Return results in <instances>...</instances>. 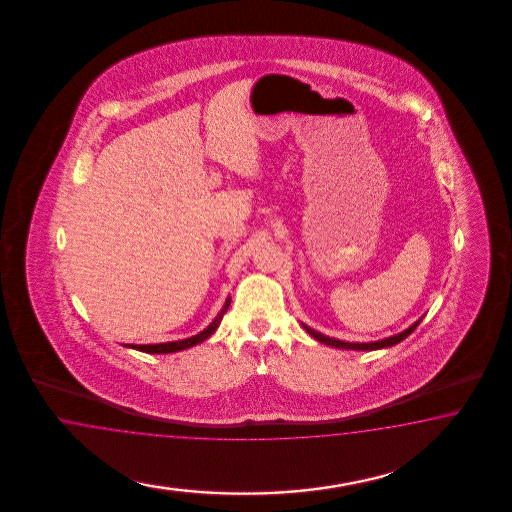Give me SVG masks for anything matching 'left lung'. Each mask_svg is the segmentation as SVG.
I'll use <instances>...</instances> for the list:
<instances>
[{
	"label": "left lung",
	"instance_id": "left-lung-1",
	"mask_svg": "<svg viewBox=\"0 0 512 512\" xmlns=\"http://www.w3.org/2000/svg\"><path fill=\"white\" fill-rule=\"evenodd\" d=\"M419 319L415 325L409 326L407 330H403L400 334H396V336H390V338H385V340L372 341V343H349V341H341L336 340V338H328V336H323L321 332H315L313 328L310 326L302 325L306 328V332L313 336L315 340L321 341V343H325V345H332V347H336V349H353V351H375V349H383V347H392V345H396V343H400V341L405 340L417 326H419Z\"/></svg>",
	"mask_w": 512,
	"mask_h": 512
}]
</instances>
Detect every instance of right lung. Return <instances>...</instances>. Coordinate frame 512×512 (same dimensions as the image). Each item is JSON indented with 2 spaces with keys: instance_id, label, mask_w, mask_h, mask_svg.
<instances>
[{
  "instance_id": "1",
  "label": "right lung",
  "mask_w": 512,
  "mask_h": 512,
  "mask_svg": "<svg viewBox=\"0 0 512 512\" xmlns=\"http://www.w3.org/2000/svg\"><path fill=\"white\" fill-rule=\"evenodd\" d=\"M229 306H231V298H227L223 310L217 313L216 319H214L210 325L206 326L201 334L191 336V338H187V340L169 341V343H152V345H131V343H125V347L137 349V351H142V353H152V355H169V353H176V351H184L187 347H193V345H197V343L208 340V338L216 332V328L219 326V323H221L223 315L229 310Z\"/></svg>"
}]
</instances>
